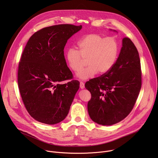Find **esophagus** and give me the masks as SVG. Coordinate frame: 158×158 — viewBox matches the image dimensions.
<instances>
[{
    "label": "esophagus",
    "instance_id": "esophagus-1",
    "mask_svg": "<svg viewBox=\"0 0 158 158\" xmlns=\"http://www.w3.org/2000/svg\"><path fill=\"white\" fill-rule=\"evenodd\" d=\"M80 88L81 89H84L85 87V85H84V83L83 82H80Z\"/></svg>",
    "mask_w": 158,
    "mask_h": 158
}]
</instances>
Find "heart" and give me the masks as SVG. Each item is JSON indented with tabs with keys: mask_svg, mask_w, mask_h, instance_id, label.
I'll use <instances>...</instances> for the list:
<instances>
[{
	"mask_svg": "<svg viewBox=\"0 0 158 158\" xmlns=\"http://www.w3.org/2000/svg\"><path fill=\"white\" fill-rule=\"evenodd\" d=\"M79 51H67L66 60L70 69L77 73L88 60L89 65L81 70L77 76L82 79L93 77L98 73L104 74L114 65L119 51V43L113 37H105L99 34H90L77 42Z\"/></svg>",
	"mask_w": 158,
	"mask_h": 158,
	"instance_id": "1",
	"label": "heart"
}]
</instances>
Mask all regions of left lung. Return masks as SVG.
<instances>
[{"mask_svg":"<svg viewBox=\"0 0 158 158\" xmlns=\"http://www.w3.org/2000/svg\"><path fill=\"white\" fill-rule=\"evenodd\" d=\"M141 73L137 48L129 37H125L113 67L85 84V87L91 94L87 103L91 119L99 124L110 126L127 117L140 92Z\"/></svg>","mask_w":158,"mask_h":158,"instance_id":"1","label":"left lung"}]
</instances>
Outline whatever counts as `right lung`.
<instances>
[{
	"label": "right lung",
	"instance_id": "1",
	"mask_svg": "<svg viewBox=\"0 0 158 158\" xmlns=\"http://www.w3.org/2000/svg\"><path fill=\"white\" fill-rule=\"evenodd\" d=\"M81 28L72 24L42 28L29 38L22 52L18 86L26 109L39 122L55 124L68 114L79 82L73 80L64 49L67 40Z\"/></svg>",
	"mask_w": 158,
	"mask_h": 158
}]
</instances>
